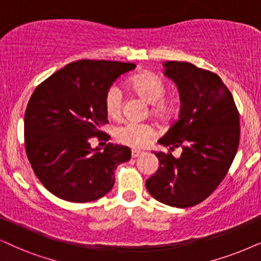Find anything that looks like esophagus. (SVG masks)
<instances>
[{
    "label": "esophagus",
    "instance_id": "34e87169",
    "mask_svg": "<svg viewBox=\"0 0 261 261\" xmlns=\"http://www.w3.org/2000/svg\"><path fill=\"white\" fill-rule=\"evenodd\" d=\"M141 154H143V151L137 150V149H133V151H131V156H133V158H137V156H140Z\"/></svg>",
    "mask_w": 261,
    "mask_h": 261
}]
</instances>
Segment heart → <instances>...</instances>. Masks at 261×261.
<instances>
[{
  "label": "heart",
  "instance_id": "obj_1",
  "mask_svg": "<svg viewBox=\"0 0 261 261\" xmlns=\"http://www.w3.org/2000/svg\"><path fill=\"white\" fill-rule=\"evenodd\" d=\"M130 87L148 103L153 105L151 111L154 114L164 117L171 112V103L165 100L166 84L159 75L149 71L140 72L131 77ZM105 108L111 118H120L123 113V91L119 85H112L107 90L105 96ZM153 136L154 128L151 125L137 121H126L115 128V138L120 143L133 148L146 147Z\"/></svg>",
  "mask_w": 261,
  "mask_h": 261
}]
</instances>
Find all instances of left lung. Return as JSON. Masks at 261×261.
<instances>
[{
    "label": "left lung",
    "instance_id": "left-lung-1",
    "mask_svg": "<svg viewBox=\"0 0 261 261\" xmlns=\"http://www.w3.org/2000/svg\"><path fill=\"white\" fill-rule=\"evenodd\" d=\"M163 65L179 91L180 111L158 142L182 154L154 151L160 165L146 188L155 200L186 208L206 200L226 176L240 143V114L218 74L186 61Z\"/></svg>",
    "mask_w": 261,
    "mask_h": 261
}]
</instances>
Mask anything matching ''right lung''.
Listing matches in <instances>:
<instances>
[{
    "label": "right lung",
    "mask_w": 261,
    "mask_h": 261,
    "mask_svg": "<svg viewBox=\"0 0 261 261\" xmlns=\"http://www.w3.org/2000/svg\"><path fill=\"white\" fill-rule=\"evenodd\" d=\"M131 62L79 60L42 82L25 111V149L32 170L55 196L89 202L114 186V170L131 158L128 147L91 148L92 137L108 140L105 96Z\"/></svg>",
    "instance_id": "right-lung-1"
}]
</instances>
